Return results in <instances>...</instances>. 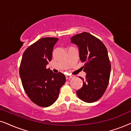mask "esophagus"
<instances>
[{"label":"esophagus","mask_w":131,"mask_h":131,"mask_svg":"<svg viewBox=\"0 0 131 131\" xmlns=\"http://www.w3.org/2000/svg\"><path fill=\"white\" fill-rule=\"evenodd\" d=\"M73 78V75H66V79H67V80H70V79Z\"/></svg>","instance_id":"34e87169"}]
</instances>
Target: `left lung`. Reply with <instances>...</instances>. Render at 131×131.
<instances>
[{
  "label": "left lung",
  "instance_id": "1",
  "mask_svg": "<svg viewBox=\"0 0 131 131\" xmlns=\"http://www.w3.org/2000/svg\"><path fill=\"white\" fill-rule=\"evenodd\" d=\"M71 42L79 48L80 60L85 62L83 71L86 73L77 95L82 101L93 103L103 95L108 84L111 66L107 49L100 39L87 32L73 36Z\"/></svg>",
  "mask_w": 131,
  "mask_h": 131
}]
</instances>
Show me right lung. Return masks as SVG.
Here are the masks:
<instances>
[{
  "label": "right lung",
  "mask_w": 131,
  "mask_h": 131,
  "mask_svg": "<svg viewBox=\"0 0 131 131\" xmlns=\"http://www.w3.org/2000/svg\"><path fill=\"white\" fill-rule=\"evenodd\" d=\"M58 40L54 37L40 39L27 48L21 59L19 76L23 86L30 99L40 107L53 104L66 82L64 74L46 69Z\"/></svg>",
  "instance_id": "add662e5"
}]
</instances>
